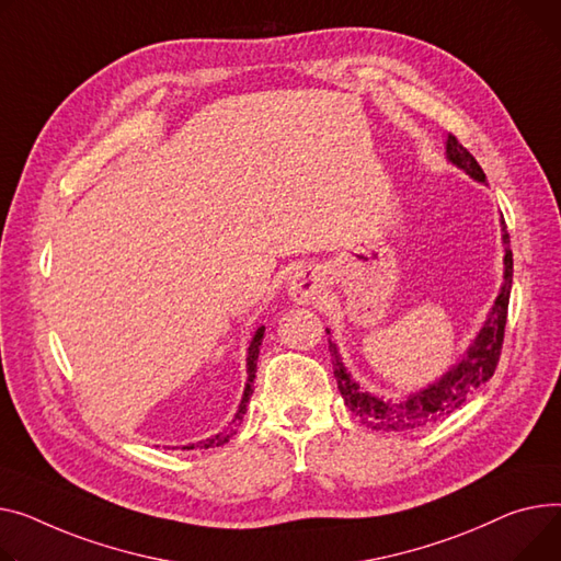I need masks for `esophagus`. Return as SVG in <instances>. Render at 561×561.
Returning a JSON list of instances; mask_svg holds the SVG:
<instances>
[{"label": "esophagus", "instance_id": "1", "mask_svg": "<svg viewBox=\"0 0 561 561\" xmlns=\"http://www.w3.org/2000/svg\"><path fill=\"white\" fill-rule=\"evenodd\" d=\"M322 288L320 273L316 268L297 271L288 282V295L295 305H313Z\"/></svg>", "mask_w": 561, "mask_h": 561}]
</instances>
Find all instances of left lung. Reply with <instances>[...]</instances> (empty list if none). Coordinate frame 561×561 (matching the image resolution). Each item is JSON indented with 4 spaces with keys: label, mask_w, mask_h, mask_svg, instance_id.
I'll return each instance as SVG.
<instances>
[{
    "label": "left lung",
    "mask_w": 561,
    "mask_h": 561,
    "mask_svg": "<svg viewBox=\"0 0 561 561\" xmlns=\"http://www.w3.org/2000/svg\"><path fill=\"white\" fill-rule=\"evenodd\" d=\"M446 160L456 164L458 169H462L467 175H471L478 182L488 180L480 164L476 162V158L454 135H449V139H446ZM503 243H505L503 286L488 320H484L482 329L469 345L467 354L449 371H444L435 383H431L428 388L415 394H410L405 401H390V399L383 401L371 392L360 390V386L347 371L339 354V347H335V343L331 341V331L327 329L333 377L339 381V390L345 399V405L367 428L401 433V431H415V428H424L435 422H442L444 417H449L454 410H458L469 399V394H473L476 388H480L484 381H490L494 377V369L501 358L510 290H512V250H510V234L505 230V220H503Z\"/></svg>",
    "instance_id": "1"
}]
</instances>
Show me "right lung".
I'll return each instance as SVG.
<instances>
[{"instance_id": "right-lung-1", "label": "right lung", "mask_w": 561, "mask_h": 561, "mask_svg": "<svg viewBox=\"0 0 561 561\" xmlns=\"http://www.w3.org/2000/svg\"><path fill=\"white\" fill-rule=\"evenodd\" d=\"M264 331H266V327H259L256 331H254V335H252V341H250V347H248V381H245V390H243V397H241V403H239V410H237V415H234V420L228 424V428H222L220 433H216V435H211V437H207V439H201V442H196V444H190V446H182V449H209V446H222L226 442H230V437L237 433V428L241 426V422H243V415H245V410H248V401H250V397H252V383H254V371H256V358H259V347H261V341H264Z\"/></svg>"}]
</instances>
